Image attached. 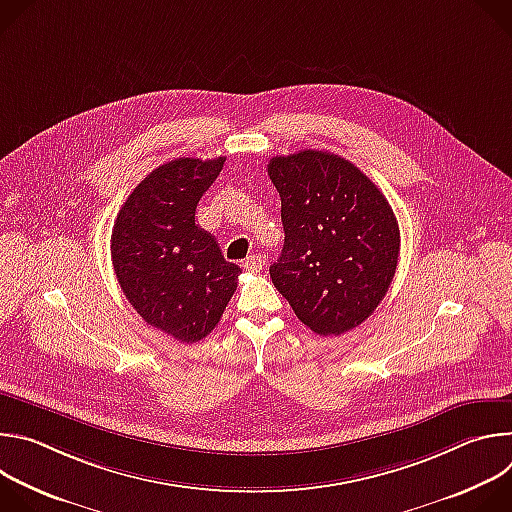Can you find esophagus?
I'll use <instances>...</instances> for the list:
<instances>
[{"label": "esophagus", "mask_w": 512, "mask_h": 512, "mask_svg": "<svg viewBox=\"0 0 512 512\" xmlns=\"http://www.w3.org/2000/svg\"><path fill=\"white\" fill-rule=\"evenodd\" d=\"M265 265V261H263V257L261 255H251V257H247L245 259V263H243V267L247 269V271H251V273H257V271H261V267Z\"/></svg>", "instance_id": "1"}]
</instances>
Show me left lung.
Here are the masks:
<instances>
[{
  "mask_svg": "<svg viewBox=\"0 0 512 512\" xmlns=\"http://www.w3.org/2000/svg\"><path fill=\"white\" fill-rule=\"evenodd\" d=\"M281 196L283 249L269 267L279 294L320 336L367 320L393 281L399 225L385 194L352 162L304 150L269 160Z\"/></svg>",
  "mask_w": 512,
  "mask_h": 512,
  "instance_id": "obj_1",
  "label": "left lung"
}]
</instances>
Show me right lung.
I'll use <instances>...</instances> for the list:
<instances>
[{
  "mask_svg": "<svg viewBox=\"0 0 512 512\" xmlns=\"http://www.w3.org/2000/svg\"><path fill=\"white\" fill-rule=\"evenodd\" d=\"M225 158H178L145 176L123 202L111 235L117 281L150 326L192 344L221 322L241 267L196 225V206Z\"/></svg>",
  "mask_w": 512,
  "mask_h": 512,
  "instance_id": "1",
  "label": "right lung"
}]
</instances>
